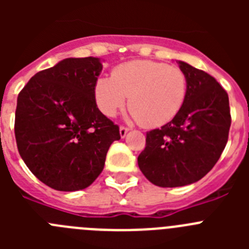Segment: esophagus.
Returning a JSON list of instances; mask_svg holds the SVG:
<instances>
[{"label":"esophagus","instance_id":"1","mask_svg":"<svg viewBox=\"0 0 249 249\" xmlns=\"http://www.w3.org/2000/svg\"><path fill=\"white\" fill-rule=\"evenodd\" d=\"M128 131H129V128H127V127H120V136H121V138H124L126 137V135L127 133H128Z\"/></svg>","mask_w":249,"mask_h":249}]
</instances>
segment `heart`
I'll use <instances>...</instances> for the list:
<instances>
[{
	"instance_id": "b5f03b06",
	"label": "heart",
	"mask_w": 249,
	"mask_h": 249,
	"mask_svg": "<svg viewBox=\"0 0 249 249\" xmlns=\"http://www.w3.org/2000/svg\"><path fill=\"white\" fill-rule=\"evenodd\" d=\"M188 91L187 76L179 67L138 59L117 66L112 77L94 83V101L107 117L126 106L144 127H160L179 113Z\"/></svg>"
}]
</instances>
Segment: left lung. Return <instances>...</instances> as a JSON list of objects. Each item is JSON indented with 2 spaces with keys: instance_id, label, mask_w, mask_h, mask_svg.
Listing matches in <instances>:
<instances>
[{
  "instance_id": "left-lung-1",
  "label": "left lung",
  "mask_w": 249,
  "mask_h": 249,
  "mask_svg": "<svg viewBox=\"0 0 249 249\" xmlns=\"http://www.w3.org/2000/svg\"><path fill=\"white\" fill-rule=\"evenodd\" d=\"M188 91L183 107L171 122L147 132L138 156L141 172L158 187L195 183L213 168L227 144L231 127L227 92L214 77L183 61Z\"/></svg>"
}]
</instances>
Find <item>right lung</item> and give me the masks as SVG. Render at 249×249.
Instances as JSON below:
<instances>
[{
  "label": "right lung",
  "mask_w": 249,
  "mask_h": 249,
  "mask_svg": "<svg viewBox=\"0 0 249 249\" xmlns=\"http://www.w3.org/2000/svg\"><path fill=\"white\" fill-rule=\"evenodd\" d=\"M96 57L65 58L35 74L17 97L15 136L26 166L56 191L91 186L106 155L121 138L118 126L98 109Z\"/></svg>",
  "instance_id": "1"
}]
</instances>
